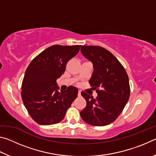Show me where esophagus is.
<instances>
[{
    "mask_svg": "<svg viewBox=\"0 0 156 156\" xmlns=\"http://www.w3.org/2000/svg\"><path fill=\"white\" fill-rule=\"evenodd\" d=\"M78 96H81V94H80V91H78Z\"/></svg>",
    "mask_w": 156,
    "mask_h": 156,
    "instance_id": "obj_1",
    "label": "esophagus"
}]
</instances>
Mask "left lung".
I'll use <instances>...</instances> for the list:
<instances>
[{
	"mask_svg": "<svg viewBox=\"0 0 156 156\" xmlns=\"http://www.w3.org/2000/svg\"><path fill=\"white\" fill-rule=\"evenodd\" d=\"M80 51L93 63L94 72L89 83L98 94L94 98L81 92L87 105L80 116L91 125H108L115 120L127 103L130 96L128 75L119 60L103 47L83 45Z\"/></svg>",
	"mask_w": 156,
	"mask_h": 156,
	"instance_id": "8db88e82",
	"label": "left lung"
}]
</instances>
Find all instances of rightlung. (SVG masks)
<instances>
[{
    "label": "right lung",
    "mask_w": 156,
    "mask_h": 156,
    "mask_svg": "<svg viewBox=\"0 0 156 156\" xmlns=\"http://www.w3.org/2000/svg\"><path fill=\"white\" fill-rule=\"evenodd\" d=\"M80 46L52 45L34 58L26 69L21 97L29 114L39 125L60 122L77 98L78 89L74 87L58 91L56 80L64 73L67 63L78 54Z\"/></svg>",
    "instance_id": "add662e5"
}]
</instances>
